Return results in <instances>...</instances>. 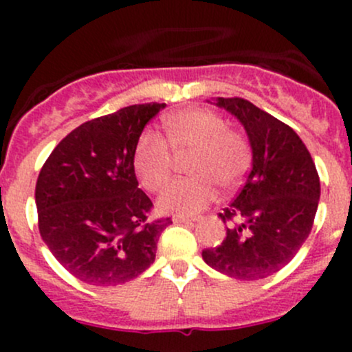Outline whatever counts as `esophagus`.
Returning a JSON list of instances; mask_svg holds the SVG:
<instances>
[{
	"label": "esophagus",
	"instance_id": "obj_1",
	"mask_svg": "<svg viewBox=\"0 0 352 352\" xmlns=\"http://www.w3.org/2000/svg\"><path fill=\"white\" fill-rule=\"evenodd\" d=\"M196 218H187V216H173V223H192Z\"/></svg>",
	"mask_w": 352,
	"mask_h": 352
}]
</instances>
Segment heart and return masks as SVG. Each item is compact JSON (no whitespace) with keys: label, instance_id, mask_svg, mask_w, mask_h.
<instances>
[{"label":"heart","instance_id":"heart-1","mask_svg":"<svg viewBox=\"0 0 352 352\" xmlns=\"http://www.w3.org/2000/svg\"><path fill=\"white\" fill-rule=\"evenodd\" d=\"M165 129L170 145L158 133L146 131L134 151V168L151 192L162 190L172 179L173 153L192 155L187 163V172L192 177L177 180L162 194L158 201L162 211L196 214L216 197V186L235 189L248 172L250 143L243 134L228 129V122L219 113L208 109L180 110L166 117Z\"/></svg>","mask_w":352,"mask_h":352}]
</instances>
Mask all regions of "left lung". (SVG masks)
<instances>
[{"mask_svg": "<svg viewBox=\"0 0 352 352\" xmlns=\"http://www.w3.org/2000/svg\"><path fill=\"white\" fill-rule=\"evenodd\" d=\"M242 122L252 168L235 201L219 212L230 221L226 239L202 250L221 274L257 281L283 269L308 239L320 199V179L310 151L285 122L243 98L214 102Z\"/></svg>", "mask_w": 352, "mask_h": 352, "instance_id": "1", "label": "left lung"}]
</instances>
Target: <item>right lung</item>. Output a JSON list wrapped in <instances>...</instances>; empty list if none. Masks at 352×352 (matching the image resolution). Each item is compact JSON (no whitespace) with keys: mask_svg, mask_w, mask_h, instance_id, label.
<instances>
[{"mask_svg":"<svg viewBox=\"0 0 352 352\" xmlns=\"http://www.w3.org/2000/svg\"><path fill=\"white\" fill-rule=\"evenodd\" d=\"M165 107L129 105L81 124L38 173L42 240L87 285H122L155 262L156 243L172 219H150L153 202L138 187L134 151L144 126Z\"/></svg>","mask_w":352,"mask_h":352,"instance_id":"obj_1","label":"right lung"}]
</instances>
